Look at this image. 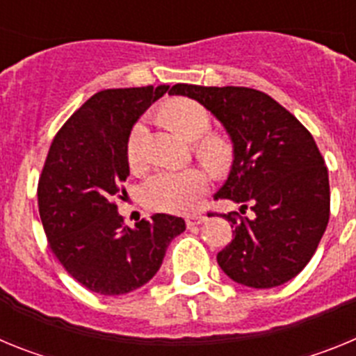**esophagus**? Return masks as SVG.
Returning <instances> with one entry per match:
<instances>
[{"label": "esophagus", "mask_w": 356, "mask_h": 356, "mask_svg": "<svg viewBox=\"0 0 356 356\" xmlns=\"http://www.w3.org/2000/svg\"><path fill=\"white\" fill-rule=\"evenodd\" d=\"M205 221H207V217L201 216V213H191V216L185 217V222H187L188 228H193V226H197Z\"/></svg>", "instance_id": "obj_1"}]
</instances>
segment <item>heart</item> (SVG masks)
Here are the masks:
<instances>
[{"label": "heart", "mask_w": 356, "mask_h": 356, "mask_svg": "<svg viewBox=\"0 0 356 356\" xmlns=\"http://www.w3.org/2000/svg\"><path fill=\"white\" fill-rule=\"evenodd\" d=\"M162 115L168 127L187 140H197L196 151L210 168H222L228 160L229 147L226 140L209 134L212 119L201 103L187 97L172 99L163 106ZM144 122H137L128 139V162H140V140ZM209 188V178L203 171L188 169H163L151 175L140 187L144 205L160 212H185L193 209L197 197Z\"/></svg>", "instance_id": "heart-1"}]
</instances>
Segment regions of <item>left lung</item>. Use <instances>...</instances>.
Listing matches in <instances>:
<instances>
[{
  "label": "left lung",
  "instance_id": "8db88e82",
  "mask_svg": "<svg viewBox=\"0 0 356 356\" xmlns=\"http://www.w3.org/2000/svg\"><path fill=\"white\" fill-rule=\"evenodd\" d=\"M169 94L196 99L225 127L234 160L216 200L254 212L222 216L235 232L217 264L246 287L287 284L310 262L330 219L328 169L314 137L260 90L176 83Z\"/></svg>",
  "mask_w": 356,
  "mask_h": 356
}]
</instances>
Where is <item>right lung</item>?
I'll use <instances>...</instances> for the list:
<instances>
[{
	"label": "right lung",
	"mask_w": 356,
	"mask_h": 356,
	"mask_svg": "<svg viewBox=\"0 0 356 356\" xmlns=\"http://www.w3.org/2000/svg\"><path fill=\"white\" fill-rule=\"evenodd\" d=\"M169 85L106 89L69 118L49 147L39 180V213L49 248L78 284L103 296L128 294L149 282L181 217L155 213L124 225L114 201L130 176L131 128Z\"/></svg>",
	"instance_id": "add662e5"
}]
</instances>
